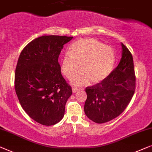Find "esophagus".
I'll list each match as a JSON object with an SVG mask.
<instances>
[{"label":"esophagus","instance_id":"34e87169","mask_svg":"<svg viewBox=\"0 0 152 152\" xmlns=\"http://www.w3.org/2000/svg\"><path fill=\"white\" fill-rule=\"evenodd\" d=\"M80 88H78V87H72V91H73L74 93H76L77 91H78Z\"/></svg>","mask_w":152,"mask_h":152}]
</instances>
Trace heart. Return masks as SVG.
<instances>
[{
	"label": "heart",
	"mask_w": 152,
	"mask_h": 152,
	"mask_svg": "<svg viewBox=\"0 0 152 152\" xmlns=\"http://www.w3.org/2000/svg\"><path fill=\"white\" fill-rule=\"evenodd\" d=\"M116 55L110 46L104 45L95 38H83L72 44L68 54L62 60L61 70L67 78H72L80 69L82 72L72 78L74 85L99 83L107 78L114 69Z\"/></svg>",
	"instance_id": "heart-1"
}]
</instances>
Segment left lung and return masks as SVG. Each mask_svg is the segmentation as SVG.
I'll list each match as a JSON object with an SVG mask.
<instances>
[{
    "label": "left lung",
    "instance_id": "left-lung-1",
    "mask_svg": "<svg viewBox=\"0 0 152 152\" xmlns=\"http://www.w3.org/2000/svg\"><path fill=\"white\" fill-rule=\"evenodd\" d=\"M122 57L107 78L85 89L87 98L84 110L96 123H104L118 116L131 101L136 87L133 57L121 43Z\"/></svg>",
    "mask_w": 152,
    "mask_h": 152
}]
</instances>
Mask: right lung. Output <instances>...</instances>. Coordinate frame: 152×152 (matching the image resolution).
<instances>
[{"label": "right lung", "mask_w": 152, "mask_h": 152, "mask_svg": "<svg viewBox=\"0 0 152 152\" xmlns=\"http://www.w3.org/2000/svg\"><path fill=\"white\" fill-rule=\"evenodd\" d=\"M73 37L42 36L21 52L15 73V90L20 105L41 125H54L65 114L72 87L61 74L58 56Z\"/></svg>", "instance_id": "obj_1"}]
</instances>
